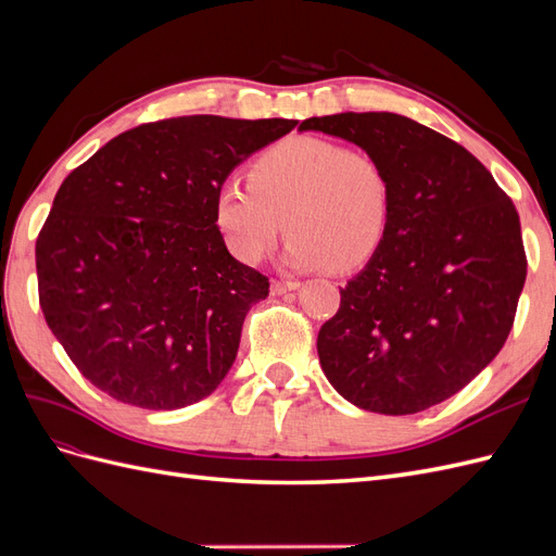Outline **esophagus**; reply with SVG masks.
I'll return each mask as SVG.
<instances>
[{
    "label": "esophagus",
    "mask_w": 556,
    "mask_h": 556,
    "mask_svg": "<svg viewBox=\"0 0 556 556\" xmlns=\"http://www.w3.org/2000/svg\"><path fill=\"white\" fill-rule=\"evenodd\" d=\"M292 290H299V280H274L271 282V294H285Z\"/></svg>",
    "instance_id": "obj_1"
}]
</instances>
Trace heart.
Instances as JSON below:
<instances>
[{
    "label": "heart",
    "mask_w": 556,
    "mask_h": 556,
    "mask_svg": "<svg viewBox=\"0 0 556 556\" xmlns=\"http://www.w3.org/2000/svg\"><path fill=\"white\" fill-rule=\"evenodd\" d=\"M213 217L233 257L257 264L288 231L285 264L348 274L380 250L392 220V178L364 148L290 137L252 160L248 185L225 180Z\"/></svg>",
    "instance_id": "heart-1"
}]
</instances>
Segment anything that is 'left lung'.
<instances>
[{"mask_svg":"<svg viewBox=\"0 0 556 556\" xmlns=\"http://www.w3.org/2000/svg\"><path fill=\"white\" fill-rule=\"evenodd\" d=\"M376 153L392 178V220L317 333L333 390L355 406L410 415L473 380L506 343L527 280L519 215L464 146L396 113L308 117Z\"/></svg>","mask_w":556,"mask_h":556,"instance_id":"left-lung-1","label":"left lung"}]
</instances>
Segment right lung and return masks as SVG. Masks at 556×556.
Listing matches in <instances>:
<instances>
[{
    "instance_id": "add662e5",
    "label": "right lung",
    "mask_w": 556,
    "mask_h": 556,
    "mask_svg": "<svg viewBox=\"0 0 556 556\" xmlns=\"http://www.w3.org/2000/svg\"><path fill=\"white\" fill-rule=\"evenodd\" d=\"M296 121L182 115L117 134L64 178L37 239L39 304L78 371L148 410L208 396L268 278L217 231L220 185Z\"/></svg>"
}]
</instances>
